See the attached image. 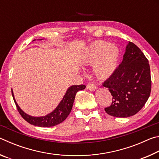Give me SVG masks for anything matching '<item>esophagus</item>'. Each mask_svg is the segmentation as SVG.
Returning <instances> with one entry per match:
<instances>
[{"instance_id":"1","label":"esophagus","mask_w":159,"mask_h":159,"mask_svg":"<svg viewBox=\"0 0 159 159\" xmlns=\"http://www.w3.org/2000/svg\"><path fill=\"white\" fill-rule=\"evenodd\" d=\"M97 88H98V87H97L96 85H94L93 83H88V84L87 85V89L90 90H91V91L95 90H97Z\"/></svg>"}]
</instances>
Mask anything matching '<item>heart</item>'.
I'll use <instances>...</instances> for the list:
<instances>
[{
    "mask_svg": "<svg viewBox=\"0 0 159 159\" xmlns=\"http://www.w3.org/2000/svg\"><path fill=\"white\" fill-rule=\"evenodd\" d=\"M119 55V49L116 45L104 41H96L85 50L82 62L85 65L93 64V74L96 79L106 80L116 69Z\"/></svg>",
    "mask_w": 159,
    "mask_h": 159,
    "instance_id": "heart-1",
    "label": "heart"
}]
</instances>
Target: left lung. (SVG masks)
<instances>
[{"label":"left lung","instance_id":"left-lung-1","mask_svg":"<svg viewBox=\"0 0 159 159\" xmlns=\"http://www.w3.org/2000/svg\"><path fill=\"white\" fill-rule=\"evenodd\" d=\"M112 95V103L104 109L110 116L126 118L136 114L149 99L152 79L149 61L132 42L126 45L122 62L103 83Z\"/></svg>","mask_w":159,"mask_h":159}]
</instances>
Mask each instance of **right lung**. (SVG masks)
<instances>
[{"label":"right lung","mask_w":159,"mask_h":159,"mask_svg":"<svg viewBox=\"0 0 159 159\" xmlns=\"http://www.w3.org/2000/svg\"><path fill=\"white\" fill-rule=\"evenodd\" d=\"M34 41H35V40H34ZM85 88V85H71V87H69L67 89L66 93L64 95L63 99H61L60 103L58 104V106L56 107L55 109L50 113L49 114L41 117L31 116H29L24 112L20 109V107L18 106L17 102L15 99L12 90V95L19 113L26 121H27L31 125L39 126V127H52V126L60 124L66 119L72 109L76 94L79 90H84Z\"/></svg>","instance_id":"add662e5"}]
</instances>
